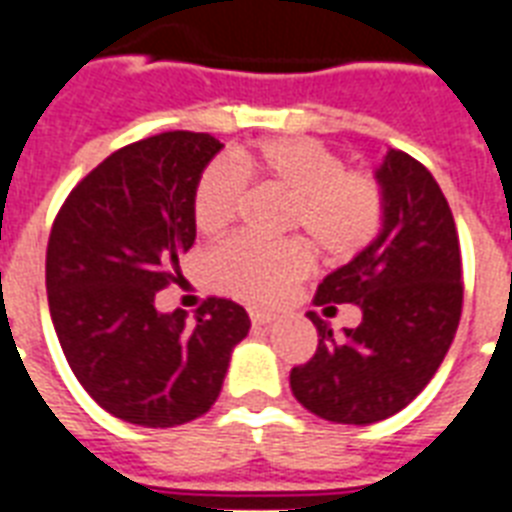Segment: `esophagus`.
Masks as SVG:
<instances>
[{
  "label": "esophagus",
  "instance_id": "1",
  "mask_svg": "<svg viewBox=\"0 0 512 512\" xmlns=\"http://www.w3.org/2000/svg\"><path fill=\"white\" fill-rule=\"evenodd\" d=\"M249 319H252V324H255V327H268V324H273V319H276V316H271V313H263V311H252L249 313Z\"/></svg>",
  "mask_w": 512,
  "mask_h": 512
}]
</instances>
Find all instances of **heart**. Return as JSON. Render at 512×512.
Here are the masks:
<instances>
[{
	"label": "heart",
	"mask_w": 512,
	"mask_h": 512,
	"mask_svg": "<svg viewBox=\"0 0 512 512\" xmlns=\"http://www.w3.org/2000/svg\"><path fill=\"white\" fill-rule=\"evenodd\" d=\"M247 180L289 196L284 228L311 241L329 263L364 252L382 228L385 199L369 172L345 170V159L313 138H271L204 167L193 188V220L201 233H220L239 215ZM300 239L260 241L236 236L204 257V276L225 295L271 305L311 271Z\"/></svg>",
	"instance_id": "1"
}]
</instances>
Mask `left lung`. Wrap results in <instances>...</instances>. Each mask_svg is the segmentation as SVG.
Instances as JSON below:
<instances>
[{
	"mask_svg": "<svg viewBox=\"0 0 512 512\" xmlns=\"http://www.w3.org/2000/svg\"><path fill=\"white\" fill-rule=\"evenodd\" d=\"M377 183L380 236L313 297L327 311L358 305L361 324L337 337L308 311L319 348L289 374L308 412L342 425H372L412 404L444 361L462 313L460 236L436 177L404 151H388Z\"/></svg>",
	"mask_w": 512,
	"mask_h": 512,
	"instance_id": "left-lung-1",
	"label": "left lung"
}]
</instances>
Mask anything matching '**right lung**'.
<instances>
[{
	"mask_svg": "<svg viewBox=\"0 0 512 512\" xmlns=\"http://www.w3.org/2000/svg\"><path fill=\"white\" fill-rule=\"evenodd\" d=\"M220 148L188 130L130 143L76 183L52 223L44 273L60 348L82 388L132 425L209 412L249 332L247 311L225 297H207L193 321L154 305L193 247V188Z\"/></svg>",
	"mask_w": 512,
	"mask_h": 512,
	"instance_id": "add662e5",
	"label": "right lung"
}]
</instances>
